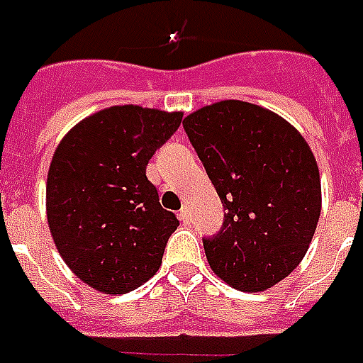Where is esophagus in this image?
<instances>
[{
    "label": "esophagus",
    "mask_w": 363,
    "mask_h": 363,
    "mask_svg": "<svg viewBox=\"0 0 363 363\" xmlns=\"http://www.w3.org/2000/svg\"><path fill=\"white\" fill-rule=\"evenodd\" d=\"M179 219H181L184 225H189V223H190V211H189V209L182 208L181 211H179Z\"/></svg>",
    "instance_id": "34e87169"
}]
</instances>
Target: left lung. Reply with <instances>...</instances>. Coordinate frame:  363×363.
I'll return each mask as SVG.
<instances>
[{
	"label": "left lung",
	"mask_w": 363,
	"mask_h": 363,
	"mask_svg": "<svg viewBox=\"0 0 363 363\" xmlns=\"http://www.w3.org/2000/svg\"><path fill=\"white\" fill-rule=\"evenodd\" d=\"M182 125L227 209L219 235L203 238L209 267L236 291H267L296 269L318 227L315 155L289 121L240 99Z\"/></svg>",
	"instance_id": "8db88e82"
}]
</instances>
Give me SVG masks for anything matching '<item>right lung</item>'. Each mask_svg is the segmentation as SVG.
<instances>
[{"label":"right lung","instance_id":"right-lung-1","mask_svg":"<svg viewBox=\"0 0 363 363\" xmlns=\"http://www.w3.org/2000/svg\"><path fill=\"white\" fill-rule=\"evenodd\" d=\"M181 111L113 106L77 123L53 152L45 213L59 256L104 294H125L157 273L179 219L161 208L147 161Z\"/></svg>","mask_w":363,"mask_h":363}]
</instances>
